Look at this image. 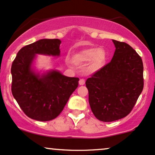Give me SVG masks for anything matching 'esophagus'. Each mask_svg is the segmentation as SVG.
<instances>
[{"label":"esophagus","mask_w":155,"mask_h":155,"mask_svg":"<svg viewBox=\"0 0 155 155\" xmlns=\"http://www.w3.org/2000/svg\"><path fill=\"white\" fill-rule=\"evenodd\" d=\"M79 84L81 85H84V84H85V80H84V79H83V78H82V79L80 80V81H79Z\"/></svg>","instance_id":"1"}]
</instances>
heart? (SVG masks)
<instances>
[{
    "label": "heart",
    "instance_id": "obj_1",
    "mask_svg": "<svg viewBox=\"0 0 155 155\" xmlns=\"http://www.w3.org/2000/svg\"><path fill=\"white\" fill-rule=\"evenodd\" d=\"M74 63H85L89 61L88 70L93 72L103 67L106 60V53L102 48H90L84 49L72 56Z\"/></svg>",
    "mask_w": 155,
    "mask_h": 155
}]
</instances>
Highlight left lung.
Masks as SVG:
<instances>
[{"instance_id": "obj_1", "label": "left lung", "mask_w": 155, "mask_h": 155, "mask_svg": "<svg viewBox=\"0 0 155 155\" xmlns=\"http://www.w3.org/2000/svg\"><path fill=\"white\" fill-rule=\"evenodd\" d=\"M112 41L116 49L111 61L85 82L92 112L103 122L128 115L143 88L141 56L126 43Z\"/></svg>"}]
</instances>
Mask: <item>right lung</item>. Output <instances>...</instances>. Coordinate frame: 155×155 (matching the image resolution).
<instances>
[{
	"instance_id": "1",
	"label": "right lung",
	"mask_w": 155,
	"mask_h": 155,
	"mask_svg": "<svg viewBox=\"0 0 155 155\" xmlns=\"http://www.w3.org/2000/svg\"><path fill=\"white\" fill-rule=\"evenodd\" d=\"M59 39H41L21 48L12 65V92L27 117L49 121L62 112L78 86V78L66 77L56 70L40 76L31 69L35 54L59 56Z\"/></svg>"
}]
</instances>
